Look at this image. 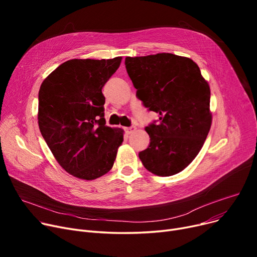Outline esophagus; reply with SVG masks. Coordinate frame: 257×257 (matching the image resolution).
Segmentation results:
<instances>
[{
	"label": "esophagus",
	"mask_w": 257,
	"mask_h": 257,
	"mask_svg": "<svg viewBox=\"0 0 257 257\" xmlns=\"http://www.w3.org/2000/svg\"><path fill=\"white\" fill-rule=\"evenodd\" d=\"M137 128L134 127V126H130V127H127V128H125V131H126V133L127 134H131L134 130H136Z\"/></svg>",
	"instance_id": "34e87169"
}]
</instances>
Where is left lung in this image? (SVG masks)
Returning <instances> with one entry per match:
<instances>
[{
    "mask_svg": "<svg viewBox=\"0 0 257 257\" xmlns=\"http://www.w3.org/2000/svg\"><path fill=\"white\" fill-rule=\"evenodd\" d=\"M125 65L138 99L158 113L145 128L150 145L139 157L149 172L172 176L192 163L207 138L209 85L196 62L171 53L126 57Z\"/></svg>",
    "mask_w": 257,
    "mask_h": 257,
    "instance_id": "1",
    "label": "left lung"
}]
</instances>
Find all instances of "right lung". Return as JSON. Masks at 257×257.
<instances>
[{"instance_id": "add662e5", "label": "right lung", "mask_w": 257, "mask_h": 257, "mask_svg": "<svg viewBox=\"0 0 257 257\" xmlns=\"http://www.w3.org/2000/svg\"><path fill=\"white\" fill-rule=\"evenodd\" d=\"M120 60H67L40 85V133L58 164L77 178L93 180L109 172L124 141L123 130L106 126L102 93Z\"/></svg>"}]
</instances>
